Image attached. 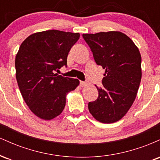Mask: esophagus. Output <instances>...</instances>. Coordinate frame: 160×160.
I'll list each match as a JSON object with an SVG mask.
<instances>
[{"label": "esophagus", "mask_w": 160, "mask_h": 160, "mask_svg": "<svg viewBox=\"0 0 160 160\" xmlns=\"http://www.w3.org/2000/svg\"><path fill=\"white\" fill-rule=\"evenodd\" d=\"M86 85H87V82H86L80 81V86H81V87H84V86H86Z\"/></svg>", "instance_id": "1"}]
</instances>
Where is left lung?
<instances>
[{"instance_id": "8db88e82", "label": "left lung", "mask_w": 160, "mask_h": 160, "mask_svg": "<svg viewBox=\"0 0 160 160\" xmlns=\"http://www.w3.org/2000/svg\"><path fill=\"white\" fill-rule=\"evenodd\" d=\"M96 64L105 72L98 97L88 108L96 120L113 123L126 114L135 100L141 80V56L126 34L111 31L83 34Z\"/></svg>"}]
</instances>
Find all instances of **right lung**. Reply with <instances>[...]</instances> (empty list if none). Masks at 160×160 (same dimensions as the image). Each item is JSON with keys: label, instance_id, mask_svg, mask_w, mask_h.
<instances>
[{"label": "right lung", "instance_id": "right-lung-1", "mask_svg": "<svg viewBox=\"0 0 160 160\" xmlns=\"http://www.w3.org/2000/svg\"><path fill=\"white\" fill-rule=\"evenodd\" d=\"M79 38V33L49 30L31 34L20 46L15 60L18 86L28 107L42 120L61 114L66 95L80 84L78 79L55 74L67 65L70 49Z\"/></svg>", "mask_w": 160, "mask_h": 160}]
</instances>
